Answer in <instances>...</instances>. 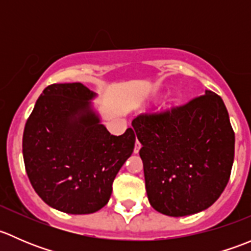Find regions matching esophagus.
Listing matches in <instances>:
<instances>
[{
  "label": "esophagus",
  "mask_w": 251,
  "mask_h": 251,
  "mask_svg": "<svg viewBox=\"0 0 251 251\" xmlns=\"http://www.w3.org/2000/svg\"><path fill=\"white\" fill-rule=\"evenodd\" d=\"M141 147H142V144H141V142L140 141H136V143H135V153H138V151H140V149H141Z\"/></svg>",
  "instance_id": "obj_1"
}]
</instances>
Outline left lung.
<instances>
[{"label": "left lung", "instance_id": "left-lung-1", "mask_svg": "<svg viewBox=\"0 0 251 251\" xmlns=\"http://www.w3.org/2000/svg\"><path fill=\"white\" fill-rule=\"evenodd\" d=\"M132 126L142 143L147 196L156 211L187 216L219 199L234 160V131L219 95L205 91L178 107L141 114Z\"/></svg>", "mask_w": 251, "mask_h": 251}]
</instances>
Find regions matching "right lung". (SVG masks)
I'll return each instance as SVG.
<instances>
[{
  "label": "right lung",
  "mask_w": 251,
  "mask_h": 251,
  "mask_svg": "<svg viewBox=\"0 0 251 251\" xmlns=\"http://www.w3.org/2000/svg\"><path fill=\"white\" fill-rule=\"evenodd\" d=\"M93 97L80 82L52 83L25 124L23 156L30 183L45 203L67 214L102 209L135 148L132 128L114 136L100 123L88 102Z\"/></svg>",
  "instance_id": "add662e5"
}]
</instances>
